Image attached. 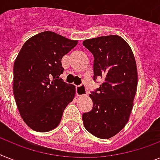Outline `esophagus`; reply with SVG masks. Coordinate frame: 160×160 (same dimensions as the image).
Masks as SVG:
<instances>
[{"instance_id": "obj_1", "label": "esophagus", "mask_w": 160, "mask_h": 160, "mask_svg": "<svg viewBox=\"0 0 160 160\" xmlns=\"http://www.w3.org/2000/svg\"><path fill=\"white\" fill-rule=\"evenodd\" d=\"M76 93H77L78 96H85L86 93H87V89H86L85 86L84 85H80L77 86L76 88Z\"/></svg>"}]
</instances>
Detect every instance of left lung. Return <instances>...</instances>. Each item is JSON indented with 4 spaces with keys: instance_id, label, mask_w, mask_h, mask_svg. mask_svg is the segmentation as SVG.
I'll return each mask as SVG.
<instances>
[{
    "instance_id": "8db88e82",
    "label": "left lung",
    "mask_w": 160,
    "mask_h": 160,
    "mask_svg": "<svg viewBox=\"0 0 160 160\" xmlns=\"http://www.w3.org/2000/svg\"><path fill=\"white\" fill-rule=\"evenodd\" d=\"M83 46L94 56V76L104 82L92 92L91 111L82 114L83 125L101 139L115 136L128 122L137 88V70L129 45L117 35L88 39Z\"/></svg>"
}]
</instances>
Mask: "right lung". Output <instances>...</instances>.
I'll list each match as a JSON object with an SVG mask.
<instances>
[{
	"instance_id": "right-lung-1",
	"label": "right lung",
	"mask_w": 160,
	"mask_h": 160,
	"mask_svg": "<svg viewBox=\"0 0 160 160\" xmlns=\"http://www.w3.org/2000/svg\"><path fill=\"white\" fill-rule=\"evenodd\" d=\"M54 32L32 37L23 44L14 64V100L24 122L37 132L55 128L75 96V86L64 82L61 59L76 47Z\"/></svg>"
}]
</instances>
